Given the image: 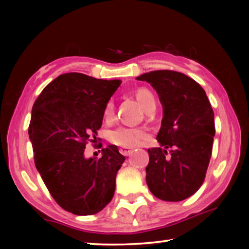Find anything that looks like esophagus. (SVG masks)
Instances as JSON below:
<instances>
[{
	"label": "esophagus",
	"mask_w": 249,
	"mask_h": 249,
	"mask_svg": "<svg viewBox=\"0 0 249 249\" xmlns=\"http://www.w3.org/2000/svg\"><path fill=\"white\" fill-rule=\"evenodd\" d=\"M120 153L124 156H129L133 153V150H130L129 148H125V147H122V148H120Z\"/></svg>",
	"instance_id": "1"
}]
</instances>
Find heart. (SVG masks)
Wrapping results in <instances>:
<instances>
[{"instance_id":"heart-1","label":"heart","mask_w":249,"mask_h":249,"mask_svg":"<svg viewBox=\"0 0 249 249\" xmlns=\"http://www.w3.org/2000/svg\"><path fill=\"white\" fill-rule=\"evenodd\" d=\"M135 98L146 112L156 107L155 95L148 89H145V88L138 89L135 92ZM113 115H114V104L113 102H107L104 107V117L109 120L112 119ZM147 137H148V134L144 129L119 127L113 130L109 138L113 144L117 146L125 147V148H135V147L140 146Z\"/></svg>"}]
</instances>
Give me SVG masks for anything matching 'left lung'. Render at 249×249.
Segmentation results:
<instances>
[{
    "label": "left lung",
    "instance_id": "8db88e82",
    "mask_svg": "<svg viewBox=\"0 0 249 249\" xmlns=\"http://www.w3.org/2000/svg\"><path fill=\"white\" fill-rule=\"evenodd\" d=\"M136 79L150 83L163 113L160 147L148 149L147 185L162 201L188 199L203 183L212 154L215 127L210 101L199 83L177 71H150Z\"/></svg>",
    "mask_w": 249,
    "mask_h": 249
}]
</instances>
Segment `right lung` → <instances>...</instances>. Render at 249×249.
I'll return each mask as SVG.
<instances>
[{
	"label": "right lung",
	"instance_id": "obj_1",
	"mask_svg": "<svg viewBox=\"0 0 249 249\" xmlns=\"http://www.w3.org/2000/svg\"><path fill=\"white\" fill-rule=\"evenodd\" d=\"M121 80L70 72L59 75L34 103L28 134L36 169L50 195L75 215H92L111 202L125 157L115 145L102 157L84 156L87 142L102 126L104 107Z\"/></svg>",
	"mask_w": 249,
	"mask_h": 249
}]
</instances>
